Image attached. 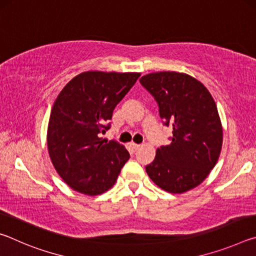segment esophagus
Wrapping results in <instances>:
<instances>
[{
	"label": "esophagus",
	"mask_w": 256,
	"mask_h": 256,
	"mask_svg": "<svg viewBox=\"0 0 256 256\" xmlns=\"http://www.w3.org/2000/svg\"><path fill=\"white\" fill-rule=\"evenodd\" d=\"M140 148V144H130V149H131L133 152H136V151Z\"/></svg>",
	"instance_id": "esophagus-1"
}]
</instances>
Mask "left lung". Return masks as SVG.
<instances>
[{"label":"left lung","mask_w":256,"mask_h":256,"mask_svg":"<svg viewBox=\"0 0 256 256\" xmlns=\"http://www.w3.org/2000/svg\"><path fill=\"white\" fill-rule=\"evenodd\" d=\"M140 84L157 102L164 124L172 128L170 144L157 149L146 172L170 193L196 188L216 166L222 151V128L214 98L200 81L185 73H149Z\"/></svg>","instance_id":"8db88e82"}]
</instances>
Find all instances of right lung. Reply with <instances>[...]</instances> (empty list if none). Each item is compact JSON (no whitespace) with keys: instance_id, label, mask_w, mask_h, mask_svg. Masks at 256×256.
Here are the masks:
<instances>
[{"instance_id":"obj_1","label":"right lung","mask_w":256,"mask_h":256,"mask_svg":"<svg viewBox=\"0 0 256 256\" xmlns=\"http://www.w3.org/2000/svg\"><path fill=\"white\" fill-rule=\"evenodd\" d=\"M140 73L88 71L64 86L52 108L47 148L56 172L76 192L98 196L115 184L130 158L124 146L99 136Z\"/></svg>"}]
</instances>
